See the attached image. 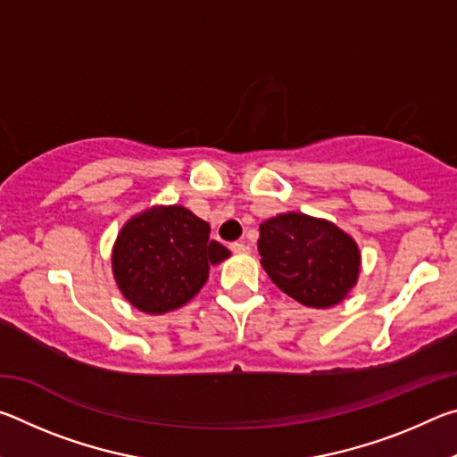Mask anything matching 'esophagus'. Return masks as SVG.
I'll return each instance as SVG.
<instances>
[{
  "instance_id": "obj_1",
  "label": "esophagus",
  "mask_w": 457,
  "mask_h": 457,
  "mask_svg": "<svg viewBox=\"0 0 457 457\" xmlns=\"http://www.w3.org/2000/svg\"><path fill=\"white\" fill-rule=\"evenodd\" d=\"M229 247L234 253H250V245H245L244 242H234Z\"/></svg>"
}]
</instances>
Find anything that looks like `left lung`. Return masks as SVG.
<instances>
[{
  "label": "left lung",
  "mask_w": 457,
  "mask_h": 457,
  "mask_svg": "<svg viewBox=\"0 0 457 457\" xmlns=\"http://www.w3.org/2000/svg\"><path fill=\"white\" fill-rule=\"evenodd\" d=\"M260 264L278 288L308 308H330L349 296L361 272V250L337 223L288 212L260 226Z\"/></svg>",
  "instance_id": "1"
}]
</instances>
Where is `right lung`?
I'll use <instances>...</instances> for the list:
<instances>
[{"mask_svg":"<svg viewBox=\"0 0 457 457\" xmlns=\"http://www.w3.org/2000/svg\"><path fill=\"white\" fill-rule=\"evenodd\" d=\"M229 250L210 239V223L183 205H153L120 228L112 274L130 306L165 314L187 304Z\"/></svg>","mask_w":457,"mask_h":457,"instance_id":"add662e5","label":"right lung"}]
</instances>
